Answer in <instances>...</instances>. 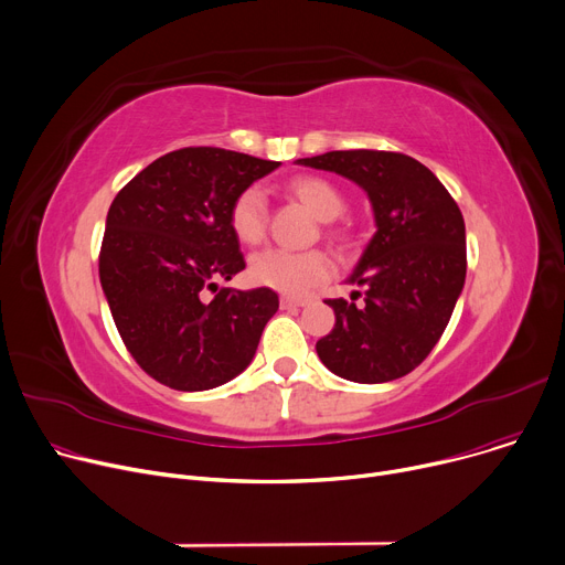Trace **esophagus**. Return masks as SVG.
Segmentation results:
<instances>
[{
    "label": "esophagus",
    "instance_id": "34e87169",
    "mask_svg": "<svg viewBox=\"0 0 565 565\" xmlns=\"http://www.w3.org/2000/svg\"><path fill=\"white\" fill-rule=\"evenodd\" d=\"M308 303H310L308 298H296V296H282V298H280V308H282V310L303 308V306H308Z\"/></svg>",
    "mask_w": 565,
    "mask_h": 565
}]
</instances>
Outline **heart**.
Here are the masks:
<instances>
[{
    "label": "heart",
    "instance_id": "b5f03b06",
    "mask_svg": "<svg viewBox=\"0 0 565 565\" xmlns=\"http://www.w3.org/2000/svg\"><path fill=\"white\" fill-rule=\"evenodd\" d=\"M289 193L301 203L315 218L333 221L342 207V193L323 178L298 175L287 184ZM230 227L235 237L255 246L264 239L267 232V201L259 186H246L230 205ZM330 264L323 253H287V250H262L250 259V278L282 294H303L328 276Z\"/></svg>",
    "mask_w": 565,
    "mask_h": 565
}]
</instances>
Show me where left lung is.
I'll use <instances>...</instances> for the list:
<instances>
[{
  "instance_id": "8db88e82",
  "label": "left lung",
  "mask_w": 565,
  "mask_h": 565,
  "mask_svg": "<svg viewBox=\"0 0 565 565\" xmlns=\"http://www.w3.org/2000/svg\"><path fill=\"white\" fill-rule=\"evenodd\" d=\"M338 173L367 193L376 232L351 285L364 289L323 301L335 326L317 342L326 367L353 383L411 374L445 333L466 285V221L443 182L402 152L333 150L296 159Z\"/></svg>"
}]
</instances>
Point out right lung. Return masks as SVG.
<instances>
[{"label": "right lung", "mask_w": 565, "mask_h": 565, "mask_svg": "<svg viewBox=\"0 0 565 565\" xmlns=\"http://www.w3.org/2000/svg\"><path fill=\"white\" fill-rule=\"evenodd\" d=\"M278 166L235 150L182 148L114 198L99 282L127 351L154 381L201 392L250 364L278 294L218 289V280L246 269L230 227L232 201Z\"/></svg>", "instance_id": "obj_1"}]
</instances>
